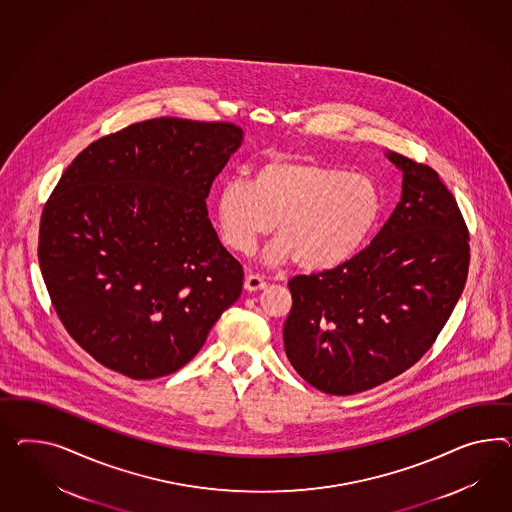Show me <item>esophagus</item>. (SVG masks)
I'll use <instances>...</instances> for the list:
<instances>
[{"instance_id": "obj_1", "label": "esophagus", "mask_w": 512, "mask_h": 512, "mask_svg": "<svg viewBox=\"0 0 512 512\" xmlns=\"http://www.w3.org/2000/svg\"><path fill=\"white\" fill-rule=\"evenodd\" d=\"M244 287H246V291L249 292L263 291L264 287H266V281H264L263 276L249 274V276L246 277V281H244Z\"/></svg>"}]
</instances>
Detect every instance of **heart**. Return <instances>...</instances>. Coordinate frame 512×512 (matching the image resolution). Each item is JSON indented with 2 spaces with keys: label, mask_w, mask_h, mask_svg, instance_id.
I'll return each mask as SVG.
<instances>
[{
  "label": "heart",
  "mask_w": 512,
  "mask_h": 512,
  "mask_svg": "<svg viewBox=\"0 0 512 512\" xmlns=\"http://www.w3.org/2000/svg\"><path fill=\"white\" fill-rule=\"evenodd\" d=\"M384 214L376 180L305 156H276L255 167L251 179H229L216 197L221 238L249 253L276 227L266 249L270 263L328 272L352 261Z\"/></svg>",
  "instance_id": "obj_1"
}]
</instances>
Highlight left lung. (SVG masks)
<instances>
[{"label": "left lung", "instance_id": "8db88e82", "mask_svg": "<svg viewBox=\"0 0 512 512\" xmlns=\"http://www.w3.org/2000/svg\"><path fill=\"white\" fill-rule=\"evenodd\" d=\"M402 195L352 261L289 281L283 326L296 373L328 395H354L399 376L429 350L464 291L470 235L432 167L386 152Z\"/></svg>", "mask_w": 512, "mask_h": 512}]
</instances>
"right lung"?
I'll return each mask as SVG.
<instances>
[{
	"label": "right lung",
	"mask_w": 512,
	"mask_h": 512,
	"mask_svg": "<svg viewBox=\"0 0 512 512\" xmlns=\"http://www.w3.org/2000/svg\"><path fill=\"white\" fill-rule=\"evenodd\" d=\"M231 123L160 117L93 141L46 201L39 264L70 337L134 380L179 371L242 292V264L208 220L242 145Z\"/></svg>",
	"instance_id": "1"
}]
</instances>
